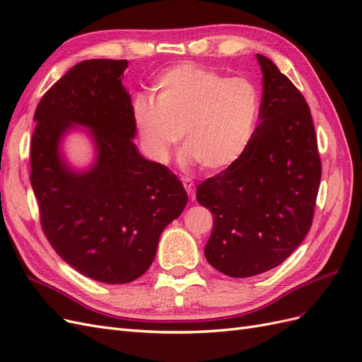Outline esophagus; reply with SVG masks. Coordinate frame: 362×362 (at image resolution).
Here are the masks:
<instances>
[{"label":"esophagus","instance_id":"1","mask_svg":"<svg viewBox=\"0 0 362 362\" xmlns=\"http://www.w3.org/2000/svg\"><path fill=\"white\" fill-rule=\"evenodd\" d=\"M182 183H183V188L187 189V192H188V195H189V199L194 200V199H195V187H194V182H192L191 179H188V177H183V179H182Z\"/></svg>","mask_w":362,"mask_h":362}]
</instances>
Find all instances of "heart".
<instances>
[{
	"instance_id": "obj_1",
	"label": "heart",
	"mask_w": 362,
	"mask_h": 362,
	"mask_svg": "<svg viewBox=\"0 0 362 362\" xmlns=\"http://www.w3.org/2000/svg\"><path fill=\"white\" fill-rule=\"evenodd\" d=\"M153 90L154 101L133 103L141 146L151 160L167 163L182 136L183 162L209 171L229 168L249 150L262 105L252 80L188 62L165 71Z\"/></svg>"
}]
</instances>
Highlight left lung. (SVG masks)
Segmentation results:
<instances>
[{"instance_id": "1", "label": "left lung", "mask_w": 362, "mask_h": 362, "mask_svg": "<svg viewBox=\"0 0 362 362\" xmlns=\"http://www.w3.org/2000/svg\"><path fill=\"white\" fill-rule=\"evenodd\" d=\"M262 69L259 126L244 156L206 179L197 202L214 214L204 256L230 277L281 265L313 224L322 179L317 135L308 103L273 62Z\"/></svg>"}]
</instances>
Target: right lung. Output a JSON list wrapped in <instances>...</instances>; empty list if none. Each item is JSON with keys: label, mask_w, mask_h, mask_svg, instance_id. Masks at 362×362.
Returning <instances> with one entry per match:
<instances>
[{"label": "right lung", "mask_w": 362, "mask_h": 362, "mask_svg": "<svg viewBox=\"0 0 362 362\" xmlns=\"http://www.w3.org/2000/svg\"><path fill=\"white\" fill-rule=\"evenodd\" d=\"M127 60L90 59L72 66L40 98L30 148V182L40 226L56 253L103 284H127L148 270L162 230L188 203L165 165L135 144ZM72 123L91 129L98 160L85 173L63 162L58 144Z\"/></svg>", "instance_id": "obj_1"}]
</instances>
